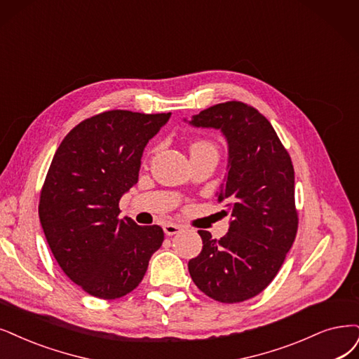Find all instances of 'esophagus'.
<instances>
[{
	"label": "esophagus",
	"mask_w": 359,
	"mask_h": 359,
	"mask_svg": "<svg viewBox=\"0 0 359 359\" xmlns=\"http://www.w3.org/2000/svg\"><path fill=\"white\" fill-rule=\"evenodd\" d=\"M180 231H182L180 224H176V223H165V224H164V232H165V235H168V236L176 235V233H179Z\"/></svg>",
	"instance_id": "obj_1"
}]
</instances>
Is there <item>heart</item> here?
Masks as SVG:
<instances>
[{
    "mask_svg": "<svg viewBox=\"0 0 359 359\" xmlns=\"http://www.w3.org/2000/svg\"><path fill=\"white\" fill-rule=\"evenodd\" d=\"M201 144H210V143H207V142H196V143L192 144V148H194V146H201Z\"/></svg>",
    "mask_w": 359,
    "mask_h": 359,
    "instance_id": "1",
    "label": "heart"
}]
</instances>
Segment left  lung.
<instances>
[{
	"mask_svg": "<svg viewBox=\"0 0 359 359\" xmlns=\"http://www.w3.org/2000/svg\"><path fill=\"white\" fill-rule=\"evenodd\" d=\"M194 127L216 128L228 142V175L217 194L232 220L213 240L198 231L203 250L188 263L192 281L222 303L257 296L281 269L297 233L294 168L271 123L253 106L224 102L194 115Z\"/></svg>",
	"mask_w": 359,
	"mask_h": 359,
	"instance_id": "obj_1",
	"label": "left lung"
}]
</instances>
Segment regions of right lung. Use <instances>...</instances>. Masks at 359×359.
<instances>
[{
    "instance_id": "1",
    "label": "right lung",
    "mask_w": 359,
    "mask_h": 359,
    "mask_svg": "<svg viewBox=\"0 0 359 359\" xmlns=\"http://www.w3.org/2000/svg\"><path fill=\"white\" fill-rule=\"evenodd\" d=\"M170 115L102 112L75 126L53 156L39 222L62 271L91 296L128 294L164 241L158 224L119 217L118 203L137 183L144 146Z\"/></svg>"
}]
</instances>
